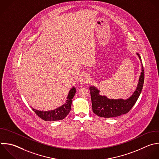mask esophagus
<instances>
[{
	"label": "esophagus",
	"instance_id": "34e87169",
	"mask_svg": "<svg viewBox=\"0 0 159 159\" xmlns=\"http://www.w3.org/2000/svg\"><path fill=\"white\" fill-rule=\"evenodd\" d=\"M90 77L88 75H84L81 76L80 78V83L81 84H84L90 82Z\"/></svg>",
	"mask_w": 159,
	"mask_h": 159
}]
</instances>
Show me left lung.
Returning a JSON list of instances; mask_svg holds the SVG:
<instances>
[{
	"label": "left lung",
	"mask_w": 159,
	"mask_h": 159,
	"mask_svg": "<svg viewBox=\"0 0 159 159\" xmlns=\"http://www.w3.org/2000/svg\"><path fill=\"white\" fill-rule=\"evenodd\" d=\"M137 55L142 61L140 55L138 53H137ZM143 71V67L142 65V72L139 77L137 87L132 95L125 100L122 99H108L105 96L100 95L99 90L96 87L90 86L89 90L93 112L99 117L106 118L117 117L127 113L135 104L141 93L144 82Z\"/></svg>",
	"instance_id": "left-lung-1"
}]
</instances>
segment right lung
<instances>
[{"instance_id": "right-lung-1", "label": "right lung", "mask_w": 159, "mask_h": 159, "mask_svg": "<svg viewBox=\"0 0 159 159\" xmlns=\"http://www.w3.org/2000/svg\"><path fill=\"white\" fill-rule=\"evenodd\" d=\"M76 93V89L75 87H73L71 89L70 91L67 100L65 104L62 105L61 107H58L56 109L48 111H39L32 108V110L35 112V114L41 119L46 121H55L62 120L67 116L69 112L71 111V103L72 99L73 98L75 94Z\"/></svg>"}]
</instances>
